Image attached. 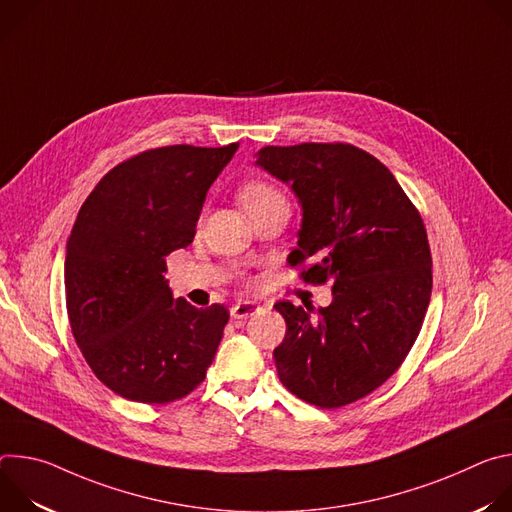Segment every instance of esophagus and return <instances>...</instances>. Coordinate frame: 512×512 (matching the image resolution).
Wrapping results in <instances>:
<instances>
[{
  "instance_id": "esophagus-1",
  "label": "esophagus",
  "mask_w": 512,
  "mask_h": 512,
  "mask_svg": "<svg viewBox=\"0 0 512 512\" xmlns=\"http://www.w3.org/2000/svg\"><path fill=\"white\" fill-rule=\"evenodd\" d=\"M259 310H261V308L255 306L253 302H239V304H235V306L231 308V316H233L235 320H247V318L255 316Z\"/></svg>"
}]
</instances>
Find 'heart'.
<instances>
[{"mask_svg":"<svg viewBox=\"0 0 512 512\" xmlns=\"http://www.w3.org/2000/svg\"><path fill=\"white\" fill-rule=\"evenodd\" d=\"M239 200H241L245 212H253L271 202H285L283 194L265 182H251V184L243 186V190L239 192Z\"/></svg>","mask_w":512,"mask_h":512,"instance_id":"b5f03b06","label":"heart"}]
</instances>
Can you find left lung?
<instances>
[{
	"label": "left lung",
	"instance_id": "1",
	"mask_svg": "<svg viewBox=\"0 0 512 512\" xmlns=\"http://www.w3.org/2000/svg\"><path fill=\"white\" fill-rule=\"evenodd\" d=\"M302 206L289 263L312 259L308 283L332 287L314 316L277 302L285 338L273 350L279 381L322 409L381 387L405 360L431 298V253L419 212L395 176L348 143L267 145L257 162Z\"/></svg>",
	"mask_w": 512,
	"mask_h": 512
}]
</instances>
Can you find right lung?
I'll return each mask as SVG.
<instances>
[{"label": "right lung", "instance_id": "right-lung-1", "mask_svg": "<svg viewBox=\"0 0 512 512\" xmlns=\"http://www.w3.org/2000/svg\"><path fill=\"white\" fill-rule=\"evenodd\" d=\"M170 145L115 166L66 241L64 289L75 340L97 379L139 403L186 397L206 377L229 312L174 300L166 257L184 249L212 182L237 152Z\"/></svg>", "mask_w": 512, "mask_h": 512}]
</instances>
